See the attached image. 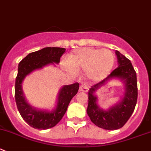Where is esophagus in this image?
<instances>
[{"mask_svg":"<svg viewBox=\"0 0 151 151\" xmlns=\"http://www.w3.org/2000/svg\"><path fill=\"white\" fill-rule=\"evenodd\" d=\"M88 87L86 84H85V83L81 84V86H80V91H83V92H86V91H88Z\"/></svg>","mask_w":151,"mask_h":151,"instance_id":"esophagus-1","label":"esophagus"}]
</instances>
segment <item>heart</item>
Instances as JSON below:
<instances>
[{
	"label": "heart",
	"mask_w": 151,
	"mask_h": 151,
	"mask_svg": "<svg viewBox=\"0 0 151 151\" xmlns=\"http://www.w3.org/2000/svg\"><path fill=\"white\" fill-rule=\"evenodd\" d=\"M112 52L106 49L85 47L76 50L65 60L68 68L71 71H86L92 80H100L107 75L114 65Z\"/></svg>",
	"instance_id": "obj_1"
}]
</instances>
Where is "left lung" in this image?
Wrapping results in <instances>:
<instances>
[{
    "label": "left lung",
    "instance_id": "1",
    "mask_svg": "<svg viewBox=\"0 0 151 151\" xmlns=\"http://www.w3.org/2000/svg\"><path fill=\"white\" fill-rule=\"evenodd\" d=\"M115 53L118 58V67L113 70L106 78L92 86L88 92L87 114L96 126L108 130L122 128L127 123L134 111L138 97L136 73L130 60L118 50L115 51ZM112 78H119L124 80L125 84V97L122 101L107 111H104L96 104L97 99L93 94Z\"/></svg>",
    "mask_w": 151,
    "mask_h": 151
}]
</instances>
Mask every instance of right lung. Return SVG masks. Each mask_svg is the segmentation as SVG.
<instances>
[{
	"instance_id": "1",
	"label": "right lung",
	"mask_w": 151,
	"mask_h": 151,
	"mask_svg": "<svg viewBox=\"0 0 151 151\" xmlns=\"http://www.w3.org/2000/svg\"><path fill=\"white\" fill-rule=\"evenodd\" d=\"M65 51V49L62 47H45L29 53L18 64L15 85L17 108L24 120L35 129H49L56 126L60 122L67 110L69 103L78 91L79 83H75L63 86L59 93L56 109L48 112L36 109L27 102L22 90V82L27 74L36 69L42 68L49 64H58Z\"/></svg>"
}]
</instances>
